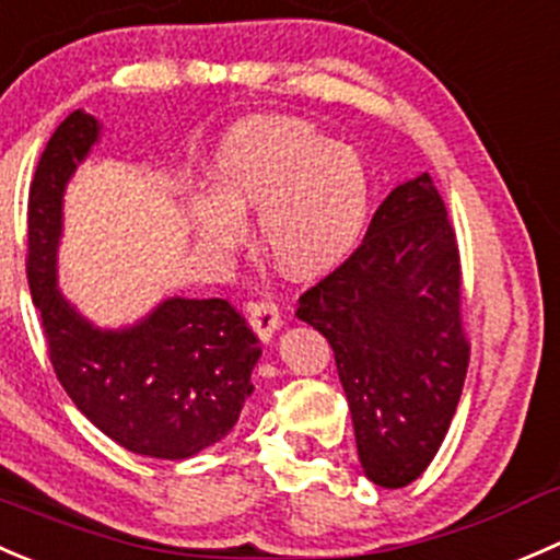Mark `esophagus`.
<instances>
[{
  "label": "esophagus",
  "mask_w": 560,
  "mask_h": 560,
  "mask_svg": "<svg viewBox=\"0 0 560 560\" xmlns=\"http://www.w3.org/2000/svg\"><path fill=\"white\" fill-rule=\"evenodd\" d=\"M247 318H250L253 331H256L264 342L272 340L275 331H278L280 326V313L272 302H253L250 307H247Z\"/></svg>",
  "instance_id": "esophagus-1"
}]
</instances>
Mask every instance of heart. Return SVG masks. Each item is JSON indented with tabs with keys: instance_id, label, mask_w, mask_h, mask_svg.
I'll return each mask as SVG.
<instances>
[{
	"instance_id": "b5f03b06",
	"label": "heart",
	"mask_w": 560,
	"mask_h": 560,
	"mask_svg": "<svg viewBox=\"0 0 560 560\" xmlns=\"http://www.w3.org/2000/svg\"><path fill=\"white\" fill-rule=\"evenodd\" d=\"M214 192L192 198L203 250L229 256L256 236L269 261L293 278H318L346 261L368 225L373 179L362 154L288 116H250L220 138Z\"/></svg>"
}]
</instances>
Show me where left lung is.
Here are the masks:
<instances>
[{"instance_id":"obj_1","label":"left lung","mask_w":560,"mask_h":560,"mask_svg":"<svg viewBox=\"0 0 560 560\" xmlns=\"http://www.w3.org/2000/svg\"><path fill=\"white\" fill-rule=\"evenodd\" d=\"M296 318L335 351L364 476L411 485L444 444L468 370L460 253L428 174L384 198L357 253L299 296Z\"/></svg>"}]
</instances>
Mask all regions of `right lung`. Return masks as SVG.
Here are the masks:
<instances>
[{
    "label": "right lung",
    "mask_w": 560,
    "mask_h": 560,
    "mask_svg": "<svg viewBox=\"0 0 560 560\" xmlns=\"http://www.w3.org/2000/svg\"><path fill=\"white\" fill-rule=\"evenodd\" d=\"M103 125L73 110L46 143L30 187L32 302L54 373L81 413L132 455L187 460L223 441L253 395L256 335L225 299L165 296L125 326H100L59 291L65 190Z\"/></svg>",
    "instance_id": "obj_1"
}]
</instances>
